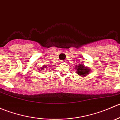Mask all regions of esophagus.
<instances>
[{
	"label": "esophagus",
	"instance_id": "34e87169",
	"mask_svg": "<svg viewBox=\"0 0 120 120\" xmlns=\"http://www.w3.org/2000/svg\"><path fill=\"white\" fill-rule=\"evenodd\" d=\"M63 62L64 63H66L67 62V60H63Z\"/></svg>",
	"mask_w": 120,
	"mask_h": 120
}]
</instances>
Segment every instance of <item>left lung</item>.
<instances>
[{
  "label": "left lung",
  "mask_w": 120,
  "mask_h": 120,
  "mask_svg": "<svg viewBox=\"0 0 120 120\" xmlns=\"http://www.w3.org/2000/svg\"><path fill=\"white\" fill-rule=\"evenodd\" d=\"M76 69H77V74L79 75H82L83 77H85L90 72V70L88 68L85 67L83 65H78L76 67Z\"/></svg>",
  "instance_id": "8db88e82"
}]
</instances>
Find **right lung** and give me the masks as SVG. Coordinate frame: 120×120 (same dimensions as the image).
<instances>
[{
	"label": "right lung",
	"instance_id": "obj_1",
	"mask_svg": "<svg viewBox=\"0 0 120 120\" xmlns=\"http://www.w3.org/2000/svg\"><path fill=\"white\" fill-rule=\"evenodd\" d=\"M41 70H43L44 69L46 68V66H44V67H41V68H40Z\"/></svg>",
	"mask_w": 120,
	"mask_h": 120
}]
</instances>
